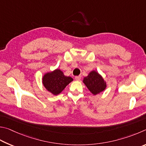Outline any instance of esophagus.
Listing matches in <instances>:
<instances>
[{
    "label": "esophagus",
    "instance_id": "esophagus-1",
    "mask_svg": "<svg viewBox=\"0 0 146 146\" xmlns=\"http://www.w3.org/2000/svg\"><path fill=\"white\" fill-rule=\"evenodd\" d=\"M75 80H77V81H80L81 80V76H76L75 77Z\"/></svg>",
    "mask_w": 146,
    "mask_h": 146
}]
</instances>
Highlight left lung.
Segmentation results:
<instances>
[{
	"mask_svg": "<svg viewBox=\"0 0 146 146\" xmlns=\"http://www.w3.org/2000/svg\"><path fill=\"white\" fill-rule=\"evenodd\" d=\"M83 83L94 95H97L104 91L106 88V83L103 77L95 70L91 71L83 79Z\"/></svg>",
	"mask_w": 146,
	"mask_h": 146,
	"instance_id": "left-lung-1",
	"label": "left lung"
}]
</instances>
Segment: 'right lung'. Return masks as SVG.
Wrapping results in <instances>:
<instances>
[{
	"label": "right lung",
	"instance_id": "obj_1",
	"mask_svg": "<svg viewBox=\"0 0 146 146\" xmlns=\"http://www.w3.org/2000/svg\"><path fill=\"white\" fill-rule=\"evenodd\" d=\"M72 81V78L70 76H65L60 69L45 74L42 78L44 87L54 96L60 94Z\"/></svg>",
	"mask_w": 146,
	"mask_h": 146
}]
</instances>
